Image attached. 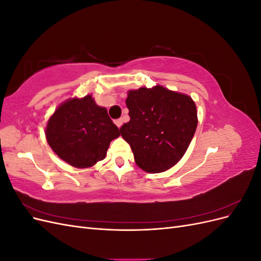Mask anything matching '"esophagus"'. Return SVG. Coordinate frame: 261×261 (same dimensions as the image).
<instances>
[{"label":"esophagus","mask_w":261,"mask_h":261,"mask_svg":"<svg viewBox=\"0 0 261 261\" xmlns=\"http://www.w3.org/2000/svg\"><path fill=\"white\" fill-rule=\"evenodd\" d=\"M114 123H115V125L117 126V127L120 128L121 126L123 125V120H122V118H117V120H115V122H114Z\"/></svg>","instance_id":"34e87169"}]
</instances>
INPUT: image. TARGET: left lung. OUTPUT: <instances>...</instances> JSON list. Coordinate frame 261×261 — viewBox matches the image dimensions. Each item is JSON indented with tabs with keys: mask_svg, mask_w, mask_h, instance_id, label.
Wrapping results in <instances>:
<instances>
[{
	"mask_svg": "<svg viewBox=\"0 0 261 261\" xmlns=\"http://www.w3.org/2000/svg\"><path fill=\"white\" fill-rule=\"evenodd\" d=\"M130 121L120 128L138 167L148 173L171 169L183 158L198 124L194 100L156 85L128 90Z\"/></svg>",
	"mask_w": 261,
	"mask_h": 261,
	"instance_id": "8db88e82",
	"label": "left lung"
}]
</instances>
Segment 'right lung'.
<instances>
[{"instance_id": "add662e5", "label": "right lung", "mask_w": 261, "mask_h": 261, "mask_svg": "<svg viewBox=\"0 0 261 261\" xmlns=\"http://www.w3.org/2000/svg\"><path fill=\"white\" fill-rule=\"evenodd\" d=\"M120 135L107 109L99 107L91 94L63 102L45 127V138L51 149L77 169L90 168L103 160L110 143Z\"/></svg>"}]
</instances>
